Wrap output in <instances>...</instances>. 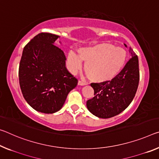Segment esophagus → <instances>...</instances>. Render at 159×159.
Instances as JSON below:
<instances>
[{"mask_svg":"<svg viewBox=\"0 0 159 159\" xmlns=\"http://www.w3.org/2000/svg\"><path fill=\"white\" fill-rule=\"evenodd\" d=\"M78 85H87V84L85 82L81 81V80H79V82H78Z\"/></svg>","mask_w":159,"mask_h":159,"instance_id":"1","label":"esophagus"}]
</instances>
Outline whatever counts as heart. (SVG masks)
<instances>
[{
  "instance_id": "1",
  "label": "heart",
  "mask_w": 159,
  "mask_h": 159,
  "mask_svg": "<svg viewBox=\"0 0 159 159\" xmlns=\"http://www.w3.org/2000/svg\"><path fill=\"white\" fill-rule=\"evenodd\" d=\"M78 55L69 52L66 66L72 74H75L85 64V71L92 81L101 83L112 80L122 69L127 59V52L123 48L109 43L80 47Z\"/></svg>"
}]
</instances>
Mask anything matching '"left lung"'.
I'll list each match as a JSON object with an SVG mask.
<instances>
[{
	"instance_id": "left-lung-1",
	"label": "left lung",
	"mask_w": 159,
	"mask_h": 159,
	"mask_svg": "<svg viewBox=\"0 0 159 159\" xmlns=\"http://www.w3.org/2000/svg\"><path fill=\"white\" fill-rule=\"evenodd\" d=\"M129 52L132 58L114 79L90 84L95 96L88 100L86 106L96 117L106 119L119 115L134 99L139 81V59L132 48Z\"/></svg>"
}]
</instances>
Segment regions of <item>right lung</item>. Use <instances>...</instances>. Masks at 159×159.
Here are the masks:
<instances>
[{
  "label": "right lung",
  "mask_w": 159,
  "mask_h": 159,
  "mask_svg": "<svg viewBox=\"0 0 159 159\" xmlns=\"http://www.w3.org/2000/svg\"><path fill=\"white\" fill-rule=\"evenodd\" d=\"M59 36L42 32L24 47L19 66L23 97L37 111L52 114L64 105L78 80L66 68L64 52L54 43Z\"/></svg>",
  "instance_id": "right-lung-1"
}]
</instances>
